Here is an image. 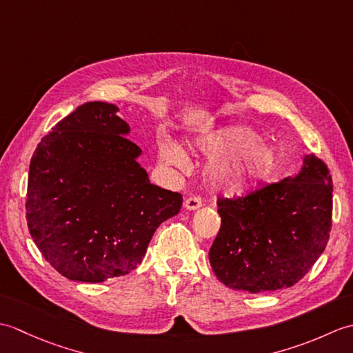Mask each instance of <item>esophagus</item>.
Listing matches in <instances>:
<instances>
[{
    "label": "esophagus",
    "instance_id": "esophagus-1",
    "mask_svg": "<svg viewBox=\"0 0 353 353\" xmlns=\"http://www.w3.org/2000/svg\"><path fill=\"white\" fill-rule=\"evenodd\" d=\"M201 205H203V201H201V199L197 196H191L188 199H185V203H183V206L186 209H190V211H196V209H199Z\"/></svg>",
    "mask_w": 353,
    "mask_h": 353
}]
</instances>
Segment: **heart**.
Listing matches in <instances>:
<instances>
[{"instance_id":"obj_1","label":"heart","mask_w":353,"mask_h":353,"mask_svg":"<svg viewBox=\"0 0 353 353\" xmlns=\"http://www.w3.org/2000/svg\"><path fill=\"white\" fill-rule=\"evenodd\" d=\"M199 148L212 157L208 167L211 183L226 194H241L272 176L279 165L277 150L259 141V134L250 127H228L197 141ZM162 157L171 163L185 161L183 150L168 141L161 144Z\"/></svg>"}]
</instances>
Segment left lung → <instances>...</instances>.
Wrapping results in <instances>:
<instances>
[{"label":"left lung","mask_w":353,"mask_h":353,"mask_svg":"<svg viewBox=\"0 0 353 353\" xmlns=\"http://www.w3.org/2000/svg\"><path fill=\"white\" fill-rule=\"evenodd\" d=\"M221 228L209 250L215 276L249 292L292 287L323 253L332 228V177L316 154L296 177L243 197H219Z\"/></svg>","instance_id":"1"}]
</instances>
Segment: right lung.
Returning a JSON list of instances; mask_svg holds the SVG:
<instances>
[{"mask_svg": "<svg viewBox=\"0 0 353 353\" xmlns=\"http://www.w3.org/2000/svg\"><path fill=\"white\" fill-rule=\"evenodd\" d=\"M117 110L103 101L81 104L45 134L30 162V235L71 281L133 272L154 230L182 208V194L150 183Z\"/></svg>", "mask_w": 353, "mask_h": 353, "instance_id": "right-lung-1", "label": "right lung"}]
</instances>
